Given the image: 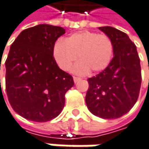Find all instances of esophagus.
Segmentation results:
<instances>
[{
	"mask_svg": "<svg viewBox=\"0 0 149 149\" xmlns=\"http://www.w3.org/2000/svg\"><path fill=\"white\" fill-rule=\"evenodd\" d=\"M81 80L80 77H76V76H74V83H76V82H78V81H80Z\"/></svg>",
	"mask_w": 149,
	"mask_h": 149,
	"instance_id": "obj_1",
	"label": "esophagus"
}]
</instances>
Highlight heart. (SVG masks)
Returning a JSON list of instances; mask_svg holds the SVG:
<instances>
[{"label": "heart", "instance_id": "heart-1", "mask_svg": "<svg viewBox=\"0 0 149 149\" xmlns=\"http://www.w3.org/2000/svg\"><path fill=\"white\" fill-rule=\"evenodd\" d=\"M113 54L112 39L105 34L91 31L74 33L63 40H58L53 48V55L58 66L65 71L71 69L78 60L74 71L83 74L91 70L92 73L106 69Z\"/></svg>", "mask_w": 149, "mask_h": 149}]
</instances>
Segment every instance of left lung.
<instances>
[{
  "mask_svg": "<svg viewBox=\"0 0 149 149\" xmlns=\"http://www.w3.org/2000/svg\"><path fill=\"white\" fill-rule=\"evenodd\" d=\"M99 29L112 39L113 58L106 69L87 80L86 102L94 115L117 119L137 101L142 83L140 58L136 45L125 33L109 26Z\"/></svg>",
  "mask_w": 149,
  "mask_h": 149,
  "instance_id": "left-lung-1",
  "label": "left lung"
}]
</instances>
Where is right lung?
<instances>
[{
	"mask_svg": "<svg viewBox=\"0 0 149 149\" xmlns=\"http://www.w3.org/2000/svg\"><path fill=\"white\" fill-rule=\"evenodd\" d=\"M64 33L62 27L39 24L23 30L11 46L5 63L6 95L13 110L29 120L56 118L74 85L53 57L55 42Z\"/></svg>",
	"mask_w": 149,
	"mask_h": 149,
	"instance_id": "obj_1",
	"label": "right lung"
}]
</instances>
